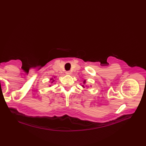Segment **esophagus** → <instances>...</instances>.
I'll return each mask as SVG.
<instances>
[{
    "mask_svg": "<svg viewBox=\"0 0 146 146\" xmlns=\"http://www.w3.org/2000/svg\"><path fill=\"white\" fill-rule=\"evenodd\" d=\"M66 75H70L71 74V71H66Z\"/></svg>",
    "mask_w": 146,
    "mask_h": 146,
    "instance_id": "1",
    "label": "esophagus"
}]
</instances>
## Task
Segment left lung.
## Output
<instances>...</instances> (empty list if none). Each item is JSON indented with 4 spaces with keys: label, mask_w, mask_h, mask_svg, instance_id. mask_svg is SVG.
<instances>
[{
    "label": "left lung",
    "mask_w": 146,
    "mask_h": 146,
    "mask_svg": "<svg viewBox=\"0 0 146 146\" xmlns=\"http://www.w3.org/2000/svg\"><path fill=\"white\" fill-rule=\"evenodd\" d=\"M85 83H86V80H84V81H83V84H85ZM82 86L83 88H85V86L83 85H82Z\"/></svg>",
    "instance_id": "left-lung-1"
}]
</instances>
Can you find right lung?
<instances>
[{
  "label": "right lung",
  "instance_id": "add662e5",
  "mask_svg": "<svg viewBox=\"0 0 146 146\" xmlns=\"http://www.w3.org/2000/svg\"><path fill=\"white\" fill-rule=\"evenodd\" d=\"M55 78V77H54V78ZM54 78H51L50 79V81H51V85H49V86H51V85H52V83H54Z\"/></svg>",
  "mask_w": 146,
  "mask_h": 146
}]
</instances>
